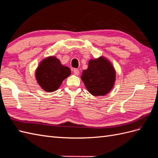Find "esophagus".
I'll return each instance as SVG.
<instances>
[{"label":"esophagus","mask_w":158,"mask_h":158,"mask_svg":"<svg viewBox=\"0 0 158 158\" xmlns=\"http://www.w3.org/2000/svg\"><path fill=\"white\" fill-rule=\"evenodd\" d=\"M73 73L75 75H78L79 74V69H74Z\"/></svg>","instance_id":"34e87169"}]
</instances>
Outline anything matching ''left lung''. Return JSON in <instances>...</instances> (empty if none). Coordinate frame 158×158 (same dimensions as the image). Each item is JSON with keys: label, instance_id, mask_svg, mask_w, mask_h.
<instances>
[{"label": "left lung", "instance_id": "1", "mask_svg": "<svg viewBox=\"0 0 158 158\" xmlns=\"http://www.w3.org/2000/svg\"><path fill=\"white\" fill-rule=\"evenodd\" d=\"M81 79L91 95L103 96L113 88L115 72L106 59L100 57L91 59L89 62L87 69L83 71Z\"/></svg>", "mask_w": 158, "mask_h": 158}]
</instances>
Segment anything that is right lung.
Returning <instances> with one entry per match:
<instances>
[{
	"instance_id": "obj_1",
	"label": "right lung",
	"mask_w": 158,
	"mask_h": 158,
	"mask_svg": "<svg viewBox=\"0 0 158 158\" xmlns=\"http://www.w3.org/2000/svg\"><path fill=\"white\" fill-rule=\"evenodd\" d=\"M71 74L70 69L60 64V60L54 56L44 59L36 71L37 82L44 91H56L63 81Z\"/></svg>"
}]
</instances>
